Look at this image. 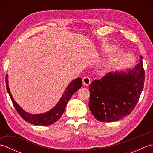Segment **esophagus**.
Here are the masks:
<instances>
[{
  "mask_svg": "<svg viewBox=\"0 0 153 153\" xmlns=\"http://www.w3.org/2000/svg\"><path fill=\"white\" fill-rule=\"evenodd\" d=\"M83 83L85 85L88 86L91 83V79L89 77H84L83 78Z\"/></svg>",
  "mask_w": 153,
  "mask_h": 153,
  "instance_id": "1",
  "label": "esophagus"
}]
</instances>
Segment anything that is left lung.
Listing matches in <instances>:
<instances>
[{
    "label": "left lung",
    "instance_id": "obj_1",
    "mask_svg": "<svg viewBox=\"0 0 153 153\" xmlns=\"http://www.w3.org/2000/svg\"><path fill=\"white\" fill-rule=\"evenodd\" d=\"M145 71L142 56L133 69L106 74L90 84L89 108L100 122H115L128 116L143 89Z\"/></svg>",
    "mask_w": 153,
    "mask_h": 153
}]
</instances>
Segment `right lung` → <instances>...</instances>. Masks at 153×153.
Returning <instances> with one entry per match:
<instances>
[{"mask_svg": "<svg viewBox=\"0 0 153 153\" xmlns=\"http://www.w3.org/2000/svg\"><path fill=\"white\" fill-rule=\"evenodd\" d=\"M8 74L6 75V89L9 94L10 97L12 101L13 105L15 107L16 111L18 112L22 118L25 121L36 126H48L51 125L55 123L60 119L61 116L64 112L66 108L68 100H70L71 97L76 93L77 90L80 89L82 86V80L81 77H77L76 79L71 82L70 85L67 87L64 93L62 96L60 100L56 104L53 108L50 110L49 111L45 113L37 114H32L24 110L22 108L18 105L16 102L10 91L8 80Z\"/></svg>", "mask_w": 153, "mask_h": 153, "instance_id": "add662e5", "label": "right lung"}]
</instances>
